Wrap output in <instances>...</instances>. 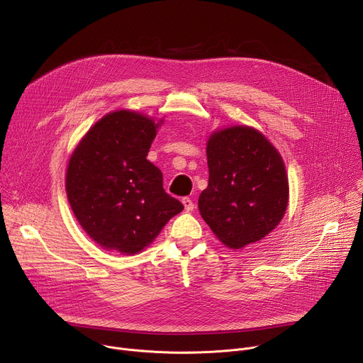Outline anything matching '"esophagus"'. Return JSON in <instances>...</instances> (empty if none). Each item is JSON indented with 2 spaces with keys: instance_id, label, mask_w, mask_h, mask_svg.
Returning a JSON list of instances; mask_svg holds the SVG:
<instances>
[{
  "instance_id": "obj_1",
  "label": "esophagus",
  "mask_w": 363,
  "mask_h": 363,
  "mask_svg": "<svg viewBox=\"0 0 363 363\" xmlns=\"http://www.w3.org/2000/svg\"><path fill=\"white\" fill-rule=\"evenodd\" d=\"M182 203H184L185 211H188V213L195 208V203H194V201H192L189 196H184V198H182Z\"/></svg>"
}]
</instances>
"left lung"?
Wrapping results in <instances>:
<instances>
[{
	"label": "left lung",
	"mask_w": 363,
	"mask_h": 363,
	"mask_svg": "<svg viewBox=\"0 0 363 363\" xmlns=\"http://www.w3.org/2000/svg\"><path fill=\"white\" fill-rule=\"evenodd\" d=\"M206 160L208 186L198 206L213 233L241 248L274 230L289 201L284 164L274 146L252 128L235 126L210 138Z\"/></svg>",
	"instance_id": "left-lung-1"
}]
</instances>
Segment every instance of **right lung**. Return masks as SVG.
I'll return each mask as SVG.
<instances>
[{
  "instance_id": "1",
  "label": "right lung",
  "mask_w": 363,
  "mask_h": 363,
  "mask_svg": "<svg viewBox=\"0 0 363 363\" xmlns=\"http://www.w3.org/2000/svg\"><path fill=\"white\" fill-rule=\"evenodd\" d=\"M155 122L129 111L101 118L73 152L67 198L83 230L122 254L150 244L184 205L164 189L158 167L146 160Z\"/></svg>"
}]
</instances>
